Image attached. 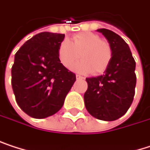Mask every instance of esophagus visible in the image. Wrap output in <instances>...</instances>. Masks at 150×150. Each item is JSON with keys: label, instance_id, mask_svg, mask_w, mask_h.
Returning a JSON list of instances; mask_svg holds the SVG:
<instances>
[{"label": "esophagus", "instance_id": "obj_1", "mask_svg": "<svg viewBox=\"0 0 150 150\" xmlns=\"http://www.w3.org/2000/svg\"><path fill=\"white\" fill-rule=\"evenodd\" d=\"M76 78H77L78 79H84V77H82V76L79 75V74H77V75H76Z\"/></svg>", "mask_w": 150, "mask_h": 150}]
</instances>
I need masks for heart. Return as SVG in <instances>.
I'll return each mask as SVG.
<instances>
[{"mask_svg":"<svg viewBox=\"0 0 150 150\" xmlns=\"http://www.w3.org/2000/svg\"><path fill=\"white\" fill-rule=\"evenodd\" d=\"M112 55L110 44L90 32L77 33L70 41L64 40L57 48L58 59L67 69H71L79 57L82 58L74 66V70L82 73L104 72L111 62Z\"/></svg>","mask_w":150,"mask_h":150,"instance_id":"obj_1","label":"heart"}]
</instances>
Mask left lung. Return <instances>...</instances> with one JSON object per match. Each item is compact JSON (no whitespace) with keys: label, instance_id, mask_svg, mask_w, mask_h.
I'll list each match as a JSON object with an SVG mask.
<instances>
[{"label":"left lung","instance_id":"left-lung-1","mask_svg":"<svg viewBox=\"0 0 150 150\" xmlns=\"http://www.w3.org/2000/svg\"><path fill=\"white\" fill-rule=\"evenodd\" d=\"M97 31L108 40L113 55L103 75L86 79L85 106L96 118L114 121L126 113L134 101L135 61L128 45L118 34L104 28Z\"/></svg>","mask_w":150,"mask_h":150}]
</instances>
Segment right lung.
Returning <instances> with one entry per match:
<instances>
[{
  "mask_svg": "<svg viewBox=\"0 0 150 150\" xmlns=\"http://www.w3.org/2000/svg\"><path fill=\"white\" fill-rule=\"evenodd\" d=\"M64 34L40 33L15 54L11 85L16 103L34 118L57 113L76 80L75 73L59 61L57 48Z\"/></svg>",
  "mask_w": 150,
  "mask_h": 150,
  "instance_id": "right-lung-1",
  "label": "right lung"
}]
</instances>
